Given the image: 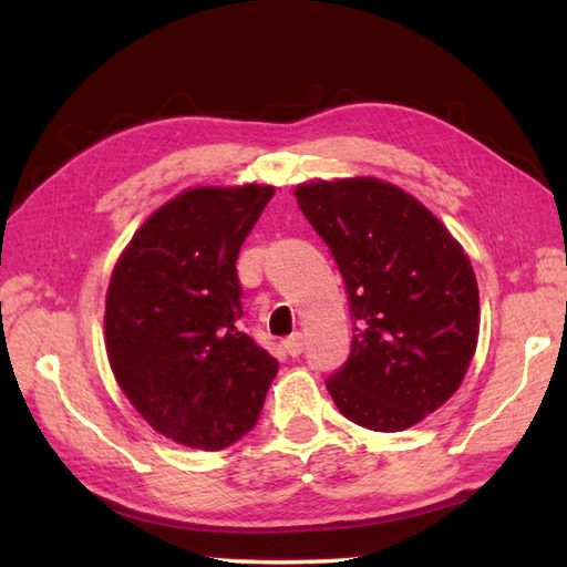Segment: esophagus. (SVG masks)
Wrapping results in <instances>:
<instances>
[{"label":"esophagus","instance_id":"34e87169","mask_svg":"<svg viewBox=\"0 0 567 567\" xmlns=\"http://www.w3.org/2000/svg\"><path fill=\"white\" fill-rule=\"evenodd\" d=\"M282 348H285V353H287V355L297 358L299 353L305 351V336H302V333H295V336H290V339H287V341L282 343Z\"/></svg>","mask_w":567,"mask_h":567}]
</instances>
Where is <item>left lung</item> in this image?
<instances>
[{
	"instance_id": "left-lung-1",
	"label": "left lung",
	"mask_w": 567,
	"mask_h": 567,
	"mask_svg": "<svg viewBox=\"0 0 567 567\" xmlns=\"http://www.w3.org/2000/svg\"><path fill=\"white\" fill-rule=\"evenodd\" d=\"M331 248L355 319L351 355L327 380L339 412L404 431L461 388L480 333L477 280L463 246L424 204L378 177L295 189Z\"/></svg>"
}]
</instances>
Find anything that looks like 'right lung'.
Here are the masks:
<instances>
[{"mask_svg": "<svg viewBox=\"0 0 567 567\" xmlns=\"http://www.w3.org/2000/svg\"><path fill=\"white\" fill-rule=\"evenodd\" d=\"M270 185L192 187L155 209L106 290V355L148 424L221 451L256 426L277 360L240 331L236 260Z\"/></svg>", "mask_w": 567, "mask_h": 567, "instance_id": "right-lung-1", "label": "right lung"}]
</instances>
